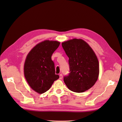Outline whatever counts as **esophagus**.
Listing matches in <instances>:
<instances>
[{
  "instance_id": "1",
  "label": "esophagus",
  "mask_w": 122,
  "mask_h": 122,
  "mask_svg": "<svg viewBox=\"0 0 122 122\" xmlns=\"http://www.w3.org/2000/svg\"><path fill=\"white\" fill-rule=\"evenodd\" d=\"M62 77H63L62 74H60V76H59V79H60V80H61L62 79Z\"/></svg>"
}]
</instances>
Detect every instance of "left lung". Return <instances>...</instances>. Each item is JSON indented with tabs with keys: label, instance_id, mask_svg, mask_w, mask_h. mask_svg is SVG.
I'll list each match as a JSON object with an SVG mask.
<instances>
[{
	"label": "left lung",
	"instance_id": "left-lung-1",
	"mask_svg": "<svg viewBox=\"0 0 122 122\" xmlns=\"http://www.w3.org/2000/svg\"><path fill=\"white\" fill-rule=\"evenodd\" d=\"M62 46L69 58L70 73L63 79L67 87L77 93L90 89L95 84L99 74V63L94 52L81 39L65 41Z\"/></svg>",
	"mask_w": 122,
	"mask_h": 122
}]
</instances>
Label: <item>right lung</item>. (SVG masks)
Wrapping results in <instances>:
<instances>
[{"instance_id":"obj_1","label":"right lung","mask_w":122,"mask_h":122,"mask_svg":"<svg viewBox=\"0 0 122 122\" xmlns=\"http://www.w3.org/2000/svg\"><path fill=\"white\" fill-rule=\"evenodd\" d=\"M60 44L56 41H42L31 49L25 59V77L31 88L39 94L47 91L59 78L51 56Z\"/></svg>"}]
</instances>
